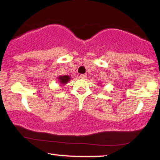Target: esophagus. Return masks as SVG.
<instances>
[{
	"mask_svg": "<svg viewBox=\"0 0 160 160\" xmlns=\"http://www.w3.org/2000/svg\"><path fill=\"white\" fill-rule=\"evenodd\" d=\"M86 77H87V75H85V74H82V75H80L79 78H82V79H85Z\"/></svg>",
	"mask_w": 160,
	"mask_h": 160,
	"instance_id": "esophagus-1",
	"label": "esophagus"
}]
</instances>
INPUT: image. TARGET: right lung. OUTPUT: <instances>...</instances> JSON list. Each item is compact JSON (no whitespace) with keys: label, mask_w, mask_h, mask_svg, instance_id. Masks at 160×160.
<instances>
[{"label":"right lung","mask_w":160,"mask_h":160,"mask_svg":"<svg viewBox=\"0 0 160 160\" xmlns=\"http://www.w3.org/2000/svg\"><path fill=\"white\" fill-rule=\"evenodd\" d=\"M70 76H68V75H65V76H61L58 78V82L60 83L61 85H65L68 83V82L70 81Z\"/></svg>","instance_id":"obj_1"}]
</instances>
